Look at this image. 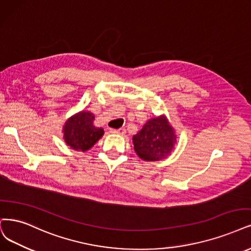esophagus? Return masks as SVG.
<instances>
[{
  "mask_svg": "<svg viewBox=\"0 0 251 251\" xmlns=\"http://www.w3.org/2000/svg\"><path fill=\"white\" fill-rule=\"evenodd\" d=\"M110 133H115V134H120V135H125L126 130L124 128H120V129H110L109 130Z\"/></svg>",
  "mask_w": 251,
  "mask_h": 251,
  "instance_id": "1",
  "label": "esophagus"
}]
</instances>
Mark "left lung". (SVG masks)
Masks as SVG:
<instances>
[{
    "mask_svg": "<svg viewBox=\"0 0 251 251\" xmlns=\"http://www.w3.org/2000/svg\"><path fill=\"white\" fill-rule=\"evenodd\" d=\"M134 151L145 161H158L169 157L177 134L165 115L148 120L142 130L132 136Z\"/></svg>",
    "mask_w": 251,
    "mask_h": 251,
    "instance_id": "left-lung-1",
    "label": "left lung"
}]
</instances>
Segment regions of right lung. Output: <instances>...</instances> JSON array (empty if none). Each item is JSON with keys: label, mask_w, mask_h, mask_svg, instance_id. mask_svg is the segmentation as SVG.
I'll return each mask as SVG.
<instances>
[{"label": "right lung", "mask_w": 251, "mask_h": 251, "mask_svg": "<svg viewBox=\"0 0 251 251\" xmlns=\"http://www.w3.org/2000/svg\"><path fill=\"white\" fill-rule=\"evenodd\" d=\"M95 116L88 110H81L71 116L63 126V138L71 149L86 152L90 150L104 131L94 125Z\"/></svg>", "instance_id": "1"}]
</instances>
